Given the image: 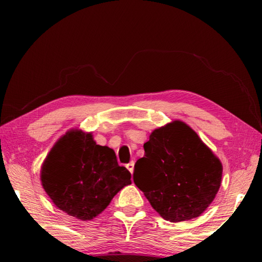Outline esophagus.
<instances>
[{
	"mask_svg": "<svg viewBox=\"0 0 262 262\" xmlns=\"http://www.w3.org/2000/svg\"><path fill=\"white\" fill-rule=\"evenodd\" d=\"M126 167L128 168V170H129L130 173H133V171H134V162H130V163H128L127 165H126Z\"/></svg>",
	"mask_w": 262,
	"mask_h": 262,
	"instance_id": "esophagus-1",
	"label": "esophagus"
}]
</instances>
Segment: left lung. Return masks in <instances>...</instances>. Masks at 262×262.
<instances>
[{
    "label": "left lung",
    "instance_id": "8db88e82",
    "mask_svg": "<svg viewBox=\"0 0 262 262\" xmlns=\"http://www.w3.org/2000/svg\"><path fill=\"white\" fill-rule=\"evenodd\" d=\"M143 148L133 180L154 209L170 222L200 216L220 189V159L181 121L155 129Z\"/></svg>",
    "mask_w": 262,
    "mask_h": 262
}]
</instances>
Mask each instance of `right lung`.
Here are the masks:
<instances>
[{"mask_svg":"<svg viewBox=\"0 0 262 262\" xmlns=\"http://www.w3.org/2000/svg\"><path fill=\"white\" fill-rule=\"evenodd\" d=\"M130 172L118 164L112 149L96 144L91 134L68 132L53 147L41 167L43 189L69 216L92 220L123 186Z\"/></svg>","mask_w":262,"mask_h":262,"instance_id":"right-lung-1","label":"right lung"}]
</instances>
